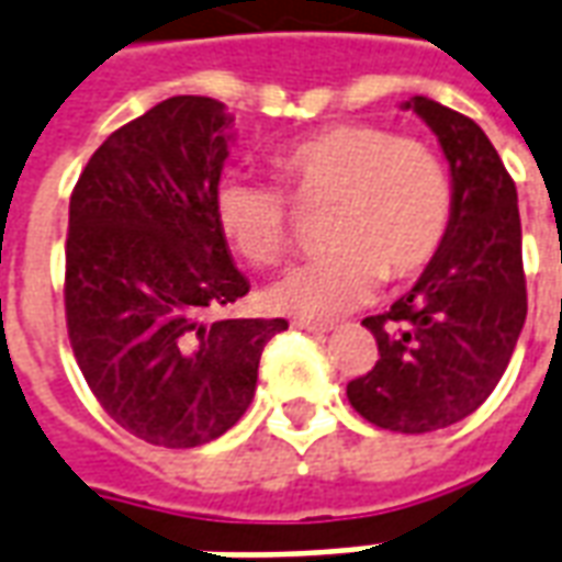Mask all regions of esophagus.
<instances>
[{
    "mask_svg": "<svg viewBox=\"0 0 562 562\" xmlns=\"http://www.w3.org/2000/svg\"><path fill=\"white\" fill-rule=\"evenodd\" d=\"M292 327H297V330H306V334H315V336H324L334 330V324H318V322H306V318H294Z\"/></svg>",
    "mask_w": 562,
    "mask_h": 562,
    "instance_id": "esophagus-1",
    "label": "esophagus"
}]
</instances>
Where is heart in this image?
Segmentation results:
<instances>
[{
	"label": "heart",
	"instance_id": "1",
	"mask_svg": "<svg viewBox=\"0 0 562 562\" xmlns=\"http://www.w3.org/2000/svg\"><path fill=\"white\" fill-rule=\"evenodd\" d=\"M273 172L294 205L327 207L322 244L330 252L273 282L277 313L330 322L363 306L384 280H411L447 240L452 181L431 145L378 124H334L282 148ZM228 244L259 268L292 249V207L277 187L226 178L214 196Z\"/></svg>",
	"mask_w": 562,
	"mask_h": 562
}]
</instances>
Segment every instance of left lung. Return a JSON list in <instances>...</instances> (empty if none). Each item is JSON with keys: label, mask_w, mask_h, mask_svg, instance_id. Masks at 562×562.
<instances>
[{"label": "left lung", "mask_w": 562, "mask_h": 562, "mask_svg": "<svg viewBox=\"0 0 562 562\" xmlns=\"http://www.w3.org/2000/svg\"><path fill=\"white\" fill-rule=\"evenodd\" d=\"M450 164L452 223L438 256L386 313L363 318L378 363L348 384L378 429H447L492 396L527 318L518 193L501 154L468 115L411 98Z\"/></svg>", "instance_id": "obj_1"}]
</instances>
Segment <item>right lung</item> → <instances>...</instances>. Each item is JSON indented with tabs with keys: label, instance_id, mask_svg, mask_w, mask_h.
I'll use <instances>...</instances> for the list:
<instances>
[{
	"label": "right lung",
	"instance_id": "obj_1",
	"mask_svg": "<svg viewBox=\"0 0 562 562\" xmlns=\"http://www.w3.org/2000/svg\"><path fill=\"white\" fill-rule=\"evenodd\" d=\"M226 103L178 94L106 136L70 193L65 315L101 408L154 447L190 450L249 408L285 318L207 315L249 292L214 196Z\"/></svg>",
	"mask_w": 562,
	"mask_h": 562
}]
</instances>
